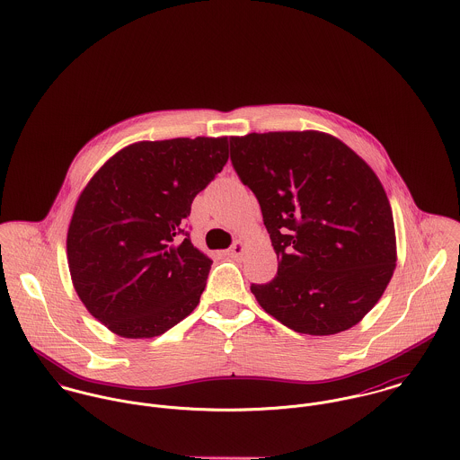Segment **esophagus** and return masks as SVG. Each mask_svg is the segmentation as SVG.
<instances>
[{
  "label": "esophagus",
  "mask_w": 460,
  "mask_h": 460,
  "mask_svg": "<svg viewBox=\"0 0 460 460\" xmlns=\"http://www.w3.org/2000/svg\"><path fill=\"white\" fill-rule=\"evenodd\" d=\"M244 243L243 241H235L234 244H232V248L226 252V255L230 257V259H239L243 253H244Z\"/></svg>",
  "instance_id": "obj_1"
}]
</instances>
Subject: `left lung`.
<instances>
[{"label": "left lung", "instance_id": "1", "mask_svg": "<svg viewBox=\"0 0 460 460\" xmlns=\"http://www.w3.org/2000/svg\"><path fill=\"white\" fill-rule=\"evenodd\" d=\"M230 161L262 208L278 274L252 292L283 326L326 336L356 326L396 262L394 214L372 168L317 131L230 137Z\"/></svg>", "mask_w": 460, "mask_h": 460}]
</instances>
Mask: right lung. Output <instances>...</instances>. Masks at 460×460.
I'll return each instance as SVG.
<instances>
[{"label":"right lung","instance_id":"right-lung-1","mask_svg":"<svg viewBox=\"0 0 460 460\" xmlns=\"http://www.w3.org/2000/svg\"><path fill=\"white\" fill-rule=\"evenodd\" d=\"M226 161V137L139 141L92 177L70 219L66 259L99 323L152 338L197 308L212 261L193 246L186 217Z\"/></svg>","mask_w":460,"mask_h":460}]
</instances>
